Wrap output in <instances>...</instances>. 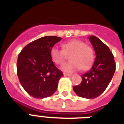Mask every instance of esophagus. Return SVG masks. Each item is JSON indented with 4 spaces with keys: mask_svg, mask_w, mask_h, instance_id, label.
<instances>
[{
    "mask_svg": "<svg viewBox=\"0 0 124 124\" xmlns=\"http://www.w3.org/2000/svg\"><path fill=\"white\" fill-rule=\"evenodd\" d=\"M64 76H66V77H71L72 74L66 73H64Z\"/></svg>",
    "mask_w": 124,
    "mask_h": 124,
    "instance_id": "obj_1",
    "label": "esophagus"
}]
</instances>
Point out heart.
<instances>
[{"label": "heart", "instance_id": "heart-1", "mask_svg": "<svg viewBox=\"0 0 124 124\" xmlns=\"http://www.w3.org/2000/svg\"><path fill=\"white\" fill-rule=\"evenodd\" d=\"M62 49L56 46L50 50L51 59L56 64H62L70 55V62L62 65L61 70L65 72L72 73L77 70H87L94 60L93 50L86 46L84 42L72 40L62 44Z\"/></svg>", "mask_w": 124, "mask_h": 124}]
</instances>
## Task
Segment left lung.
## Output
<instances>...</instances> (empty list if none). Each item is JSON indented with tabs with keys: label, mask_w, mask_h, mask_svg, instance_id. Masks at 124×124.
<instances>
[{
	"label": "left lung",
	"mask_w": 124,
	"mask_h": 124,
	"mask_svg": "<svg viewBox=\"0 0 124 124\" xmlns=\"http://www.w3.org/2000/svg\"><path fill=\"white\" fill-rule=\"evenodd\" d=\"M94 49L96 58L92 68L82 75V82L73 87L74 91L82 98H95L109 84L115 72L116 64L109 48L94 36L88 37Z\"/></svg>",
	"instance_id": "obj_1"
}]
</instances>
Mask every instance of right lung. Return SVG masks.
<instances>
[{
	"label": "right lung",
	"mask_w": 124,
	"mask_h": 124,
	"mask_svg": "<svg viewBox=\"0 0 124 124\" xmlns=\"http://www.w3.org/2000/svg\"><path fill=\"white\" fill-rule=\"evenodd\" d=\"M61 39L54 36L40 38L26 46L18 54V79L24 90L34 98H46L56 91L63 73L53 62L50 50Z\"/></svg>",
	"instance_id": "1"
}]
</instances>
